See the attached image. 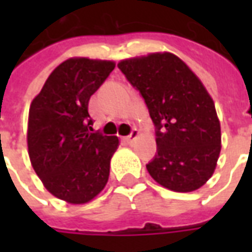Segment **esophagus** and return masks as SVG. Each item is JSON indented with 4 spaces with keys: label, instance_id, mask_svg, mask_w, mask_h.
Here are the masks:
<instances>
[{
    "label": "esophagus",
    "instance_id": "obj_1",
    "mask_svg": "<svg viewBox=\"0 0 252 252\" xmlns=\"http://www.w3.org/2000/svg\"><path fill=\"white\" fill-rule=\"evenodd\" d=\"M137 137H139V132H137V131H132V133H131V135H129V136L124 137V140H126V142L128 143V144H132V143L136 140Z\"/></svg>",
    "mask_w": 252,
    "mask_h": 252
}]
</instances>
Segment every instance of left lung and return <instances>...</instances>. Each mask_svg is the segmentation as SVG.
I'll use <instances>...</instances> for the list:
<instances>
[{"instance_id":"left-lung-1","label":"left lung","mask_w":252,"mask_h":252,"mask_svg":"<svg viewBox=\"0 0 252 252\" xmlns=\"http://www.w3.org/2000/svg\"><path fill=\"white\" fill-rule=\"evenodd\" d=\"M147 104L157 126L158 154L147 164L159 185L188 193L211 178L221 151L215 102L201 79L171 52H153L117 63Z\"/></svg>"}]
</instances>
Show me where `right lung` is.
Masks as SVG:
<instances>
[{
	"label": "right lung",
	"instance_id": "right-lung-1",
	"mask_svg": "<svg viewBox=\"0 0 252 252\" xmlns=\"http://www.w3.org/2000/svg\"><path fill=\"white\" fill-rule=\"evenodd\" d=\"M116 63L75 57L48 75L32 99L27 143L31 164L52 195L82 205L104 190L117 136L90 133L89 99Z\"/></svg>",
	"mask_w": 252,
	"mask_h": 252
}]
</instances>
